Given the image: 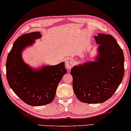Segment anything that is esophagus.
Wrapping results in <instances>:
<instances>
[{"mask_svg":"<svg viewBox=\"0 0 131 131\" xmlns=\"http://www.w3.org/2000/svg\"><path fill=\"white\" fill-rule=\"evenodd\" d=\"M73 64H74L73 59H71V58H68V59H67V60H66V62H65L66 68L68 69H70L72 68V66H73Z\"/></svg>","mask_w":131,"mask_h":131,"instance_id":"1","label":"esophagus"}]
</instances>
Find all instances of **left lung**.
Segmentation results:
<instances>
[{
    "instance_id": "obj_1",
    "label": "left lung",
    "mask_w": 131,
    "mask_h": 131,
    "mask_svg": "<svg viewBox=\"0 0 131 131\" xmlns=\"http://www.w3.org/2000/svg\"><path fill=\"white\" fill-rule=\"evenodd\" d=\"M94 38L100 44L97 61L75 66L70 71L76 97L89 104L104 103L110 99L124 75L123 51L116 39L104 34H99Z\"/></svg>"
}]
</instances>
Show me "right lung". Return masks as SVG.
Instances as JSON below:
<instances>
[{"mask_svg":"<svg viewBox=\"0 0 131 131\" xmlns=\"http://www.w3.org/2000/svg\"><path fill=\"white\" fill-rule=\"evenodd\" d=\"M39 32L21 36L16 39L6 61V77L14 93L24 103L32 106L49 104L54 99L58 85L67 73L65 63L32 70L21 58L22 49L39 38Z\"/></svg>","mask_w":131,"mask_h":131,"instance_id":"add662e5","label":"right lung"}]
</instances>
